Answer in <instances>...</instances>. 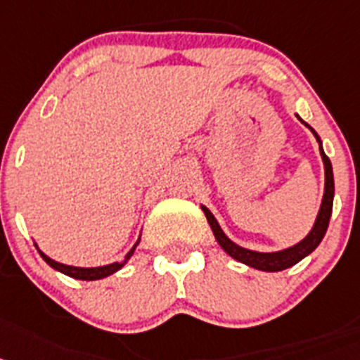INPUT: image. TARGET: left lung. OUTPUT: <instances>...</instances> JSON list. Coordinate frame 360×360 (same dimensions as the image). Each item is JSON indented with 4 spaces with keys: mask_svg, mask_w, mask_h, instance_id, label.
<instances>
[{
    "mask_svg": "<svg viewBox=\"0 0 360 360\" xmlns=\"http://www.w3.org/2000/svg\"><path fill=\"white\" fill-rule=\"evenodd\" d=\"M299 117V115H297ZM304 127H308L311 130V134L315 136L319 143V150H321V158H323L324 162V195H323V202H321V208H319L317 219H315L314 228L310 230V233L304 237L302 240H299L297 245L290 246V248L279 250V252H255V250H248L243 248V246L236 245L226 233L223 232V228L219 226L217 219L214 217L206 206L201 205V210L205 212L206 219H208V224H210L212 232H214L215 240H217L221 248L226 252L228 255L236 261L243 262L246 266L255 268V270L261 271H281L286 270V268L293 266L299 261L306 257V255H310L319 245H321V240H323L324 233L328 230V224H330V217H331V208H333V193H335V184H333V170H331V162L328 159V155L324 154L323 150V141H321V137L317 136L314 128L310 127L308 123L299 117Z\"/></svg>",
    "mask_w": 360,
    "mask_h": 360,
    "instance_id": "8db88e82",
    "label": "left lung"
}]
</instances>
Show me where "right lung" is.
Here are the masks:
<instances>
[{
	"label": "right lung",
	"instance_id": "right-lung-1",
	"mask_svg": "<svg viewBox=\"0 0 360 360\" xmlns=\"http://www.w3.org/2000/svg\"><path fill=\"white\" fill-rule=\"evenodd\" d=\"M141 239V237H139ZM139 239H137L136 245L132 246V250L128 252L127 255H124V261L121 262H112V264H105V266H96V268H79V266H68V264H61V262L54 261V259H50L49 255H45L41 252V250L37 248V252H39V255L43 257V261L49 264V266H52L54 270L61 271V274L68 275V277H74V279H79V281H98V279H105V277H108V275L115 274L117 270H121V268L127 264V261L130 257H132L134 250H136V246L139 245Z\"/></svg>",
	"mask_w": 360,
	"mask_h": 360
}]
</instances>
